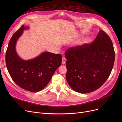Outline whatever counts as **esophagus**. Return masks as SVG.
Masks as SVG:
<instances>
[{
	"mask_svg": "<svg viewBox=\"0 0 122 122\" xmlns=\"http://www.w3.org/2000/svg\"><path fill=\"white\" fill-rule=\"evenodd\" d=\"M66 61V59L65 57H63L62 59V64H65V63Z\"/></svg>",
	"mask_w": 122,
	"mask_h": 122,
	"instance_id": "1",
	"label": "esophagus"
}]
</instances>
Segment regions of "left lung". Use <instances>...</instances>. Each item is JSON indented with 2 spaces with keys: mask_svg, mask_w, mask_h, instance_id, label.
<instances>
[{
  "mask_svg": "<svg viewBox=\"0 0 122 122\" xmlns=\"http://www.w3.org/2000/svg\"><path fill=\"white\" fill-rule=\"evenodd\" d=\"M65 55L67 81L73 90L81 93L93 92L104 84L115 58L112 41L103 30L92 43L70 47Z\"/></svg>",
  "mask_w": 122,
  "mask_h": 122,
  "instance_id": "obj_1",
  "label": "left lung"
}]
</instances>
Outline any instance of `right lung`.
<instances>
[{
	"label": "right lung",
	"instance_id": "1",
	"mask_svg": "<svg viewBox=\"0 0 122 122\" xmlns=\"http://www.w3.org/2000/svg\"><path fill=\"white\" fill-rule=\"evenodd\" d=\"M28 28L22 25L11 38L6 52V65L12 79L18 86L30 92H37L47 85L61 65L62 55L44 52L33 59H21L16 53V44L23 30Z\"/></svg>",
	"mask_w": 122,
	"mask_h": 122
}]
</instances>
